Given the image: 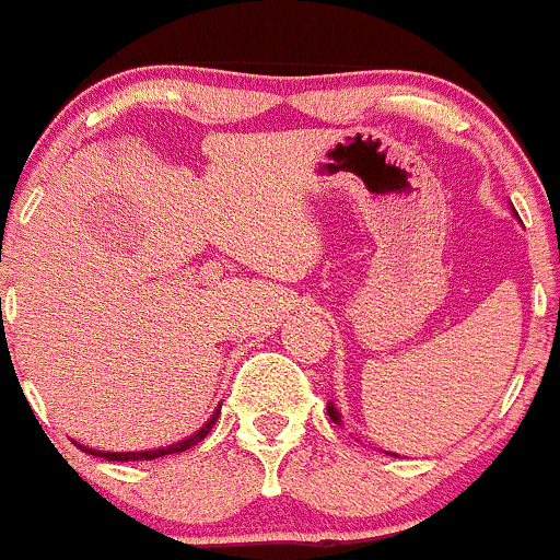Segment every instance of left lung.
Listing matches in <instances>:
<instances>
[{
	"label": "left lung",
	"instance_id": "1",
	"mask_svg": "<svg viewBox=\"0 0 560 560\" xmlns=\"http://www.w3.org/2000/svg\"><path fill=\"white\" fill-rule=\"evenodd\" d=\"M328 416H330V420H332V423L343 425V423H341V412H338V410H336V407H332V405H328ZM388 455H392V452H388ZM394 457H397V455H394Z\"/></svg>",
	"mask_w": 560,
	"mask_h": 560
}]
</instances>
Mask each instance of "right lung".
Instances as JSON below:
<instances>
[{
  "instance_id": "right-lung-1",
  "label": "right lung",
  "mask_w": 560,
  "mask_h": 560,
  "mask_svg": "<svg viewBox=\"0 0 560 560\" xmlns=\"http://www.w3.org/2000/svg\"><path fill=\"white\" fill-rule=\"evenodd\" d=\"M219 418V410L213 412L209 423L203 425V429H198L192 436L182 439V442L177 444H168V447H159V450H142V452H100V450H92V447H81V444H77L79 450L90 452V455L94 457H105V460H118V463H127V460H155V457H163V455H174V452H185L190 447H196V444L200 442V439H206V433H209L213 429V423H217Z\"/></svg>"
}]
</instances>
